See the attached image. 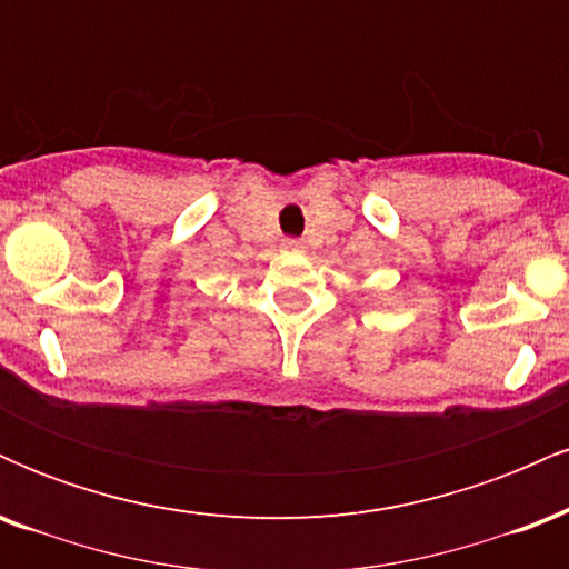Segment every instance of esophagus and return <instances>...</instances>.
I'll return each mask as SVG.
<instances>
[{"label": "esophagus", "mask_w": 569, "mask_h": 569, "mask_svg": "<svg viewBox=\"0 0 569 569\" xmlns=\"http://www.w3.org/2000/svg\"><path fill=\"white\" fill-rule=\"evenodd\" d=\"M283 248H286V251L302 253V251H305V240H299V238H286V240H283Z\"/></svg>", "instance_id": "34e87169"}]
</instances>
